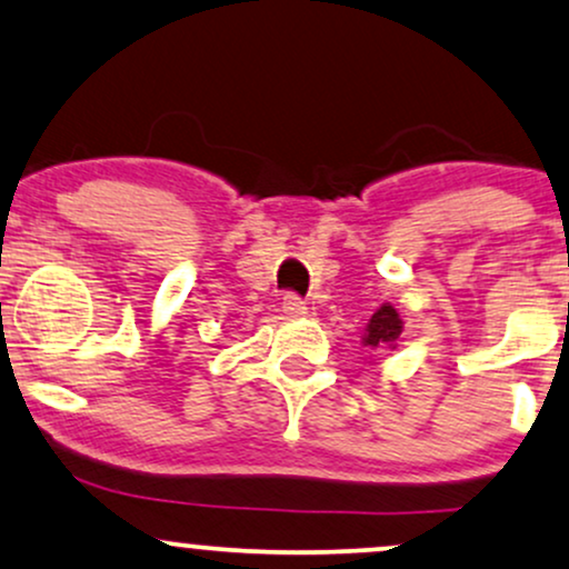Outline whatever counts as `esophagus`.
Returning <instances> with one entry per match:
<instances>
[{"label":"esophagus","mask_w":569,"mask_h":569,"mask_svg":"<svg viewBox=\"0 0 569 569\" xmlns=\"http://www.w3.org/2000/svg\"><path fill=\"white\" fill-rule=\"evenodd\" d=\"M282 311H284V317L300 319V317H306L308 308H306V303L298 296H287L284 303H282Z\"/></svg>","instance_id":"34e87169"}]
</instances>
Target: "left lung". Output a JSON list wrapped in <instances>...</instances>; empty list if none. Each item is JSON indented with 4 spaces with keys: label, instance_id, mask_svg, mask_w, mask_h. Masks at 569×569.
Segmentation results:
<instances>
[{
    "label": "left lung",
    "instance_id": "8db88e82",
    "mask_svg": "<svg viewBox=\"0 0 569 569\" xmlns=\"http://www.w3.org/2000/svg\"><path fill=\"white\" fill-rule=\"evenodd\" d=\"M403 340V319L401 313L396 311V306L382 303L371 313V319L363 327L361 342L369 350H377V353H390V350L398 348V342Z\"/></svg>",
    "mask_w": 569,
    "mask_h": 569
}]
</instances>
